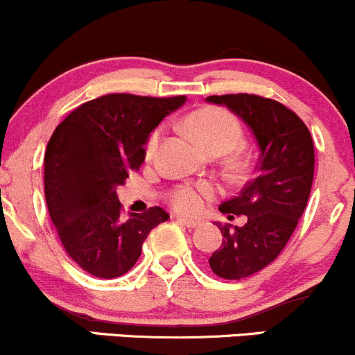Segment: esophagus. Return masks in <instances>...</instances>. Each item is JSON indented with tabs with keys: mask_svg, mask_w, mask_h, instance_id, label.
<instances>
[{
	"mask_svg": "<svg viewBox=\"0 0 355 355\" xmlns=\"http://www.w3.org/2000/svg\"><path fill=\"white\" fill-rule=\"evenodd\" d=\"M178 223L182 225V227H186V228H196V227H200V223L193 222V220H188V218H178Z\"/></svg>",
	"mask_w": 355,
	"mask_h": 355,
	"instance_id": "1",
	"label": "esophagus"
}]
</instances>
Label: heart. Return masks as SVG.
Returning a JSON list of instances; mask_svg holds the SVG:
<instances>
[{
  "instance_id": "obj_1",
  "label": "heart",
  "mask_w": 355,
  "mask_h": 355,
  "mask_svg": "<svg viewBox=\"0 0 355 355\" xmlns=\"http://www.w3.org/2000/svg\"><path fill=\"white\" fill-rule=\"evenodd\" d=\"M186 130L200 142V146L209 154H225L237 148L243 140V128L237 116L232 112L218 106H207L196 110L184 121ZM164 128L157 127L147 137L144 146L146 159L154 157L159 144L162 140ZM234 171H243L247 166V157L242 152H235L230 162ZM216 196V188L208 181L182 182L167 193V203L182 215H198L203 211L205 203Z\"/></svg>"
}]
</instances>
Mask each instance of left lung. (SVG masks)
<instances>
[{"mask_svg": "<svg viewBox=\"0 0 355 355\" xmlns=\"http://www.w3.org/2000/svg\"><path fill=\"white\" fill-rule=\"evenodd\" d=\"M207 100L242 118L261 148L257 176L239 196L220 205L228 220L245 215L247 222L242 227L218 225L222 245L208 259L216 276L237 281L269 266L291 239L313 184V139L295 112L270 98L237 93Z\"/></svg>", "mask_w": 355, "mask_h": 355, "instance_id": "left-lung-1", "label": "left lung"}]
</instances>
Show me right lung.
Masks as SVG:
<instances>
[{"label": "right lung", "instance_id": "obj_1", "mask_svg": "<svg viewBox=\"0 0 355 355\" xmlns=\"http://www.w3.org/2000/svg\"><path fill=\"white\" fill-rule=\"evenodd\" d=\"M186 96L113 93L83 103L52 133L44 157L49 215L66 252L103 279L123 276L142 243L169 218L159 207L125 218L116 188L144 161V144Z\"/></svg>", "mask_w": 355, "mask_h": 355}]
</instances>
